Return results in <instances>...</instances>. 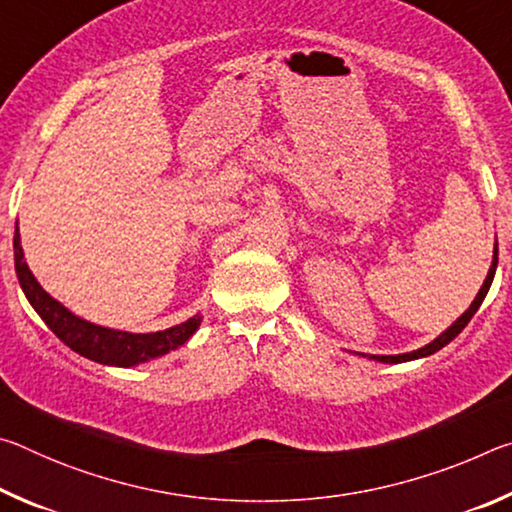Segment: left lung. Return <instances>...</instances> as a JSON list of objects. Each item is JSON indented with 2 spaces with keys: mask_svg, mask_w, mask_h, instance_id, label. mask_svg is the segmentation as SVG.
<instances>
[{
  "mask_svg": "<svg viewBox=\"0 0 512 512\" xmlns=\"http://www.w3.org/2000/svg\"><path fill=\"white\" fill-rule=\"evenodd\" d=\"M497 255H499V250H497V244H495V257H492V266H490V271H488V277H485V282H483L481 291L476 293V298H474V302L470 305V309H467L465 314H463L461 318H458L452 327H447L445 332L438 336V339H433L429 345H424V348H420V350H413V352H406V354H388V357H377V354H372L370 359L381 361V363H402V361H413V359H420V357H429V354L438 352L440 348H445V345H447L449 341H454L456 336L463 332L465 325L470 323L472 316L476 314V309L481 307V302H483V298H485V293H488L490 284H492V277H495V271H497V259H499Z\"/></svg>",
  "mask_w": 512,
  "mask_h": 512,
  "instance_id": "obj_1",
  "label": "left lung"
}]
</instances>
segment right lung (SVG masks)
<instances>
[{"instance_id": "add662e5", "label": "right lung", "mask_w": 512, "mask_h": 512, "mask_svg": "<svg viewBox=\"0 0 512 512\" xmlns=\"http://www.w3.org/2000/svg\"><path fill=\"white\" fill-rule=\"evenodd\" d=\"M13 250L17 280H20V287L24 291V296L31 302V307L38 311V316L45 320L47 327L67 345V348L79 352L85 359L106 363V366L131 368L137 366V363L162 357V354H167L169 350H176L178 345L189 341V336H192L198 325H201V316L189 318L176 327L164 329V332L151 334H131L119 332V329L92 325L88 320L74 316L72 311L65 309L58 300L51 298L49 293L40 287L36 277L29 271L27 262H24L20 232H17V228L13 237Z\"/></svg>"}]
</instances>
